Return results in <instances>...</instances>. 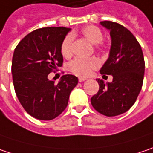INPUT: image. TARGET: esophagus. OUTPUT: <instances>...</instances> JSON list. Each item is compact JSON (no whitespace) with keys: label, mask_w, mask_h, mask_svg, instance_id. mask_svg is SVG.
Instances as JSON below:
<instances>
[{"label":"esophagus","mask_w":153,"mask_h":153,"mask_svg":"<svg viewBox=\"0 0 153 153\" xmlns=\"http://www.w3.org/2000/svg\"><path fill=\"white\" fill-rule=\"evenodd\" d=\"M85 80H87V79H86V78H84V77H79V78H78V81H79L80 82H83V81H85Z\"/></svg>","instance_id":"1"}]
</instances>
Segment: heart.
<instances>
[{"label":"heart","mask_w":153,"mask_h":153,"mask_svg":"<svg viewBox=\"0 0 153 153\" xmlns=\"http://www.w3.org/2000/svg\"><path fill=\"white\" fill-rule=\"evenodd\" d=\"M82 36L92 44H98L103 46L102 40L104 38L103 32L96 26L90 25L82 27ZM74 36L72 34L68 35L62 41L61 46V52L64 57H70L72 55V44ZM100 66V62L96 57H76L69 63V70L72 73L79 76H87L91 75L94 70H97Z\"/></svg>","instance_id":"1"}]
</instances>
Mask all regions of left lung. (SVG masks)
<instances>
[{
	"label": "left lung",
	"mask_w": 153,
	"mask_h": 153,
	"mask_svg": "<svg viewBox=\"0 0 153 153\" xmlns=\"http://www.w3.org/2000/svg\"><path fill=\"white\" fill-rule=\"evenodd\" d=\"M100 24L110 30L111 38L109 58L100 73L111 75L113 79L107 83L97 79L99 90L91 102L99 113L114 117L126 112L136 102L143 85L145 60L141 46L130 30L110 21Z\"/></svg>",
	"instance_id": "1"
}]
</instances>
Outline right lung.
I'll use <instances>...</instances> for the list:
<instances>
[{
	"label": "right lung",
	"instance_id": "right-lung-1",
	"mask_svg": "<svg viewBox=\"0 0 153 153\" xmlns=\"http://www.w3.org/2000/svg\"><path fill=\"white\" fill-rule=\"evenodd\" d=\"M70 31L64 27L36 29L14 51L11 71L16 94L24 110L35 118L51 120L58 117L78 82L73 75L62 76L57 84L48 78L62 64L61 46Z\"/></svg>",
	"mask_w": 153,
	"mask_h": 153
}]
</instances>
